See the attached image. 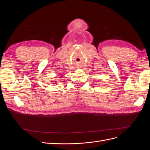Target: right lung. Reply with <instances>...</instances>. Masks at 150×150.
<instances>
[{"instance_id":"obj_1","label":"right lung","mask_w":150,"mask_h":150,"mask_svg":"<svg viewBox=\"0 0 150 150\" xmlns=\"http://www.w3.org/2000/svg\"><path fill=\"white\" fill-rule=\"evenodd\" d=\"M55 83H57V82H55ZM55 83H52V84H55Z\"/></svg>"}]
</instances>
